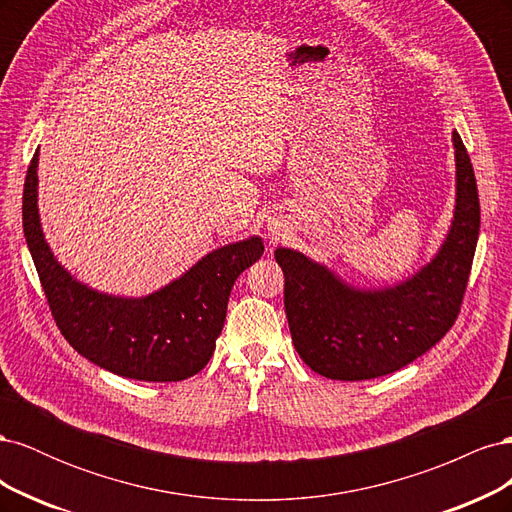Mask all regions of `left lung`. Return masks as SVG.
Segmentation results:
<instances>
[{"mask_svg":"<svg viewBox=\"0 0 512 512\" xmlns=\"http://www.w3.org/2000/svg\"><path fill=\"white\" fill-rule=\"evenodd\" d=\"M455 147V211L438 254L408 280L356 288L322 262L277 247L284 307L305 365L331 380H371L406 367L453 327L468 286L480 230L474 168L461 136Z\"/></svg>","mask_w":512,"mask_h":512,"instance_id":"1","label":"left lung"}]
</instances>
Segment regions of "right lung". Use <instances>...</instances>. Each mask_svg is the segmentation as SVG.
Listing matches in <instances>:
<instances>
[{"mask_svg": "<svg viewBox=\"0 0 512 512\" xmlns=\"http://www.w3.org/2000/svg\"><path fill=\"white\" fill-rule=\"evenodd\" d=\"M38 156L27 168L23 230L57 327L94 365L145 382H179L198 374L220 337L230 290L265 252L247 237L209 252L177 280L145 297H119L79 282L44 239L38 213Z\"/></svg>", "mask_w": 512, "mask_h": 512, "instance_id": "obj_1", "label": "right lung"}]
</instances>
